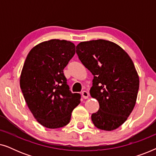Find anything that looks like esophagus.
Masks as SVG:
<instances>
[{"label":"esophagus","mask_w":156,"mask_h":156,"mask_svg":"<svg viewBox=\"0 0 156 156\" xmlns=\"http://www.w3.org/2000/svg\"><path fill=\"white\" fill-rule=\"evenodd\" d=\"M82 97H83V98H84V99H88L89 94L88 91H83L82 92Z\"/></svg>","instance_id":"obj_1"}]
</instances>
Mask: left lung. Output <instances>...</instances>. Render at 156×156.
Segmentation results:
<instances>
[{
  "mask_svg": "<svg viewBox=\"0 0 156 156\" xmlns=\"http://www.w3.org/2000/svg\"><path fill=\"white\" fill-rule=\"evenodd\" d=\"M76 52L94 75L90 95L99 101V109L91 115L99 129L113 131L131 114L137 99L139 76L126 51L105 40L82 42Z\"/></svg>",
  "mask_w": 156,
  "mask_h": 156,
  "instance_id": "obj_1",
  "label": "left lung"
}]
</instances>
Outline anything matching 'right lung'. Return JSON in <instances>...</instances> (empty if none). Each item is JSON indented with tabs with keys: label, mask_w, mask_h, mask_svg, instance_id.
<instances>
[{
	"label": "right lung",
	"mask_w": 156,
	"mask_h": 156,
	"mask_svg": "<svg viewBox=\"0 0 156 156\" xmlns=\"http://www.w3.org/2000/svg\"><path fill=\"white\" fill-rule=\"evenodd\" d=\"M75 54L70 41L52 39L31 49L20 76V86L30 111L48 129L67 125L72 112L80 103V94H72L63 70Z\"/></svg>",
	"instance_id": "add662e5"
}]
</instances>
